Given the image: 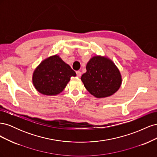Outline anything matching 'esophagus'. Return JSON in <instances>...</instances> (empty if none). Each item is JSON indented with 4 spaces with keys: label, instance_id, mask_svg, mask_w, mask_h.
<instances>
[{
    "label": "esophagus",
    "instance_id": "esophagus-1",
    "mask_svg": "<svg viewBox=\"0 0 157 157\" xmlns=\"http://www.w3.org/2000/svg\"><path fill=\"white\" fill-rule=\"evenodd\" d=\"M76 73H77V76L78 77H80V76H81V72H80V71H77V72H76Z\"/></svg>",
    "mask_w": 157,
    "mask_h": 157
}]
</instances>
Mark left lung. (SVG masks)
Wrapping results in <instances>:
<instances>
[{
  "label": "left lung",
  "mask_w": 157,
  "mask_h": 157,
  "mask_svg": "<svg viewBox=\"0 0 157 157\" xmlns=\"http://www.w3.org/2000/svg\"><path fill=\"white\" fill-rule=\"evenodd\" d=\"M81 77L84 87L94 97L111 96L120 88L122 76L113 61L107 57L95 56L86 65Z\"/></svg>",
  "instance_id": "8db88e82"
}]
</instances>
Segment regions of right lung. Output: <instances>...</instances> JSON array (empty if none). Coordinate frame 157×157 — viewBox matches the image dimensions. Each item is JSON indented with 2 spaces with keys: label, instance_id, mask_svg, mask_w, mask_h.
<instances>
[{
  "label": "right lung",
  "instance_id": "1",
  "mask_svg": "<svg viewBox=\"0 0 157 157\" xmlns=\"http://www.w3.org/2000/svg\"><path fill=\"white\" fill-rule=\"evenodd\" d=\"M77 75L58 55L44 59L33 74V84L38 92L46 96H56L63 91L71 77Z\"/></svg>",
  "mask_w": 157,
  "mask_h": 157
}]
</instances>
